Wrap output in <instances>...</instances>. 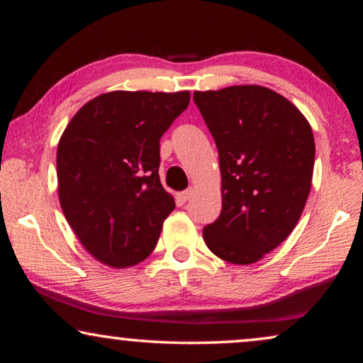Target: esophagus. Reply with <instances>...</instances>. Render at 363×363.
Returning a JSON list of instances; mask_svg holds the SVG:
<instances>
[{
    "instance_id": "34e87169",
    "label": "esophagus",
    "mask_w": 363,
    "mask_h": 363,
    "mask_svg": "<svg viewBox=\"0 0 363 363\" xmlns=\"http://www.w3.org/2000/svg\"><path fill=\"white\" fill-rule=\"evenodd\" d=\"M194 192H195V190H194V187H189L187 190H184V192H181V200L182 201H187V200H190V199H192V196H194Z\"/></svg>"
}]
</instances>
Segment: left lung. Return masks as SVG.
<instances>
[{
    "label": "left lung",
    "mask_w": 363,
    "mask_h": 363,
    "mask_svg": "<svg viewBox=\"0 0 363 363\" xmlns=\"http://www.w3.org/2000/svg\"><path fill=\"white\" fill-rule=\"evenodd\" d=\"M194 101L218 147L223 194L203 240L220 259L248 266L298 224L312 186L314 134L298 107L264 86L195 91Z\"/></svg>",
    "instance_id": "1"
}]
</instances>
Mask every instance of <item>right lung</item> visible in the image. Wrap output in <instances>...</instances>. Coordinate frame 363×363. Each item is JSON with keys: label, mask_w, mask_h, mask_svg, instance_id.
Segmentation results:
<instances>
[{"label": "right lung", "mask_w": 363, "mask_h": 363, "mask_svg": "<svg viewBox=\"0 0 363 363\" xmlns=\"http://www.w3.org/2000/svg\"><path fill=\"white\" fill-rule=\"evenodd\" d=\"M189 102V91H112L86 102L60 136V206L102 264L136 266L155 248L176 206L160 182V139Z\"/></svg>", "instance_id": "add662e5"}]
</instances>
